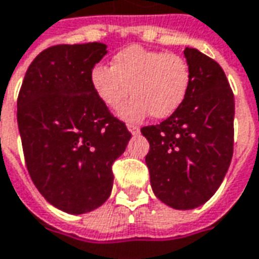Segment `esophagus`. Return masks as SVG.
<instances>
[{"mask_svg": "<svg viewBox=\"0 0 259 259\" xmlns=\"http://www.w3.org/2000/svg\"><path fill=\"white\" fill-rule=\"evenodd\" d=\"M127 129H129V132L133 136L140 133V127H139V126H136V124H127Z\"/></svg>", "mask_w": 259, "mask_h": 259, "instance_id": "obj_1", "label": "esophagus"}]
</instances>
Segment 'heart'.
<instances>
[{"instance_id":"heart-1","label":"heart","mask_w":259,"mask_h":259,"mask_svg":"<svg viewBox=\"0 0 259 259\" xmlns=\"http://www.w3.org/2000/svg\"><path fill=\"white\" fill-rule=\"evenodd\" d=\"M90 81L95 95L109 109L120 108L119 115L126 122H139L151 113L165 119L184 104L189 85L191 70L188 61L177 53L127 46L117 52L106 66L92 67Z\"/></svg>"}]
</instances>
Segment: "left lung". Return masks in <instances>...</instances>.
<instances>
[{"label":"left lung","instance_id":"left-lung-1","mask_svg":"<svg viewBox=\"0 0 259 259\" xmlns=\"http://www.w3.org/2000/svg\"><path fill=\"white\" fill-rule=\"evenodd\" d=\"M191 85L178 111L142 127L150 143L146 164L153 192L174 209L188 210L214 195L230 167L234 95L219 63L186 48Z\"/></svg>","mask_w":259,"mask_h":259}]
</instances>
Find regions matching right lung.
I'll return each mask as SVG.
<instances>
[{"mask_svg": "<svg viewBox=\"0 0 259 259\" xmlns=\"http://www.w3.org/2000/svg\"><path fill=\"white\" fill-rule=\"evenodd\" d=\"M104 43L57 45L29 66L18 95V127L29 175L54 207L82 214L104 205L112 164L130 132L92 90L90 73Z\"/></svg>", "mask_w": 259, "mask_h": 259, "instance_id": "right-lung-1", "label": "right lung"}]
</instances>
